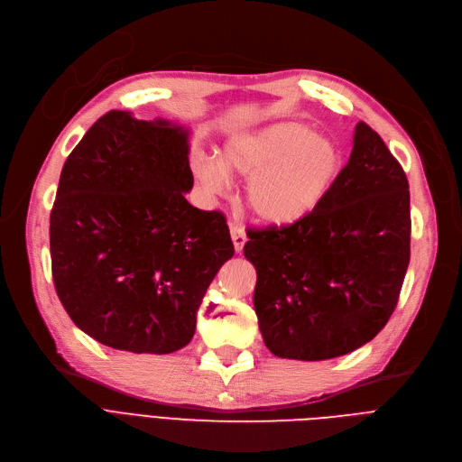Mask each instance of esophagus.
<instances>
[{
  "label": "esophagus",
  "instance_id": "obj_1",
  "mask_svg": "<svg viewBox=\"0 0 462 462\" xmlns=\"http://www.w3.org/2000/svg\"><path fill=\"white\" fill-rule=\"evenodd\" d=\"M230 234H232V241H234V249L236 253H241L245 247V241H247V234L244 230V226L237 225V223H230Z\"/></svg>",
  "mask_w": 462,
  "mask_h": 462
}]
</instances>
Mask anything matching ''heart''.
<instances>
[{
	"label": "heart",
	"instance_id": "obj_1",
	"mask_svg": "<svg viewBox=\"0 0 462 462\" xmlns=\"http://www.w3.org/2000/svg\"><path fill=\"white\" fill-rule=\"evenodd\" d=\"M341 162L335 140L303 124L282 121L228 136L223 161L197 157L192 172L209 194L228 187L226 168L251 178L247 200L258 221L292 226L324 202L341 172Z\"/></svg>",
	"mask_w": 462,
	"mask_h": 462
}]
</instances>
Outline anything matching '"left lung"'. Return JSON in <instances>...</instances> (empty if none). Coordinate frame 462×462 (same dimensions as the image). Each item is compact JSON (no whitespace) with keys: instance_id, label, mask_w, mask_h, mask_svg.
Returning a JSON list of instances; mask_svg holds the SVG:
<instances>
[{"instance_id":"8db88e82","label":"left lung","mask_w":462,"mask_h":462,"mask_svg":"<svg viewBox=\"0 0 462 462\" xmlns=\"http://www.w3.org/2000/svg\"><path fill=\"white\" fill-rule=\"evenodd\" d=\"M410 190L367 124L324 202L292 226L249 230L254 310L265 346L288 359L345 356L393 314L410 262Z\"/></svg>"}]
</instances>
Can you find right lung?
<instances>
[{
  "label": "right lung",
  "mask_w": 462,
  "mask_h": 462,
  "mask_svg": "<svg viewBox=\"0 0 462 462\" xmlns=\"http://www.w3.org/2000/svg\"><path fill=\"white\" fill-rule=\"evenodd\" d=\"M189 131L110 110L67 157L51 213L56 292L95 341L172 354L234 244L221 211L185 200Z\"/></svg>",
  "instance_id": "right-lung-1"
}]
</instances>
